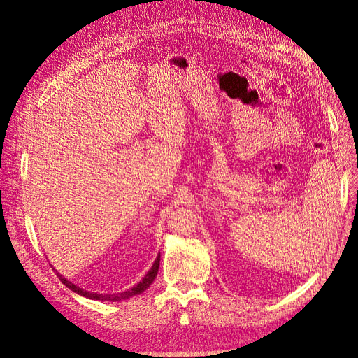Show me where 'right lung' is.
Returning <instances> with one entry per match:
<instances>
[{"label": "right lung", "instance_id": "1", "mask_svg": "<svg viewBox=\"0 0 358 358\" xmlns=\"http://www.w3.org/2000/svg\"><path fill=\"white\" fill-rule=\"evenodd\" d=\"M158 267H159V255L157 257L154 266L150 267V270L146 273V276H145L142 280H140V282H138L137 285H134L131 289H127V291H124V292H117V294H96V292H88V291H85V289H82V288H79V287H76L74 284L69 282V280H67L66 278H62L59 273H57V276L61 279V282H62L64 285H66L67 288H70L71 291L78 292V294H80V296H85V297L92 299V300H112V301H116V300H125V299H129V297H133V296L142 294V292H143L150 284L154 282V279L157 278V273H158Z\"/></svg>", "mask_w": 358, "mask_h": 358}]
</instances>
